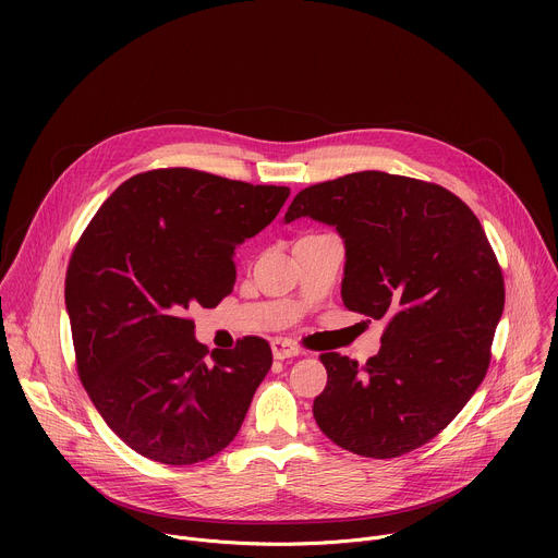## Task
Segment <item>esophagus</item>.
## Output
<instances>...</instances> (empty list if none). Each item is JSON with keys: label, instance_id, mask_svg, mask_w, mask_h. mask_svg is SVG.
Returning <instances> with one entry per match:
<instances>
[{"label": "esophagus", "instance_id": "1", "mask_svg": "<svg viewBox=\"0 0 558 558\" xmlns=\"http://www.w3.org/2000/svg\"><path fill=\"white\" fill-rule=\"evenodd\" d=\"M271 353H274L276 360H287V357L300 355L302 349L295 342L287 340V338H276V340H271Z\"/></svg>", "mask_w": 558, "mask_h": 558}]
</instances>
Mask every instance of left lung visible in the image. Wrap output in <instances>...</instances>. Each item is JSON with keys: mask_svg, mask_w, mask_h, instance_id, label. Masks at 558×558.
<instances>
[{"mask_svg": "<svg viewBox=\"0 0 558 558\" xmlns=\"http://www.w3.org/2000/svg\"><path fill=\"white\" fill-rule=\"evenodd\" d=\"M300 216L344 238L347 308L386 323L364 366L320 355L329 377L313 417L355 454H407L439 435L488 373L506 289L486 231L446 187L375 170L302 190L284 222Z\"/></svg>", "mask_w": 558, "mask_h": 558, "instance_id": "8db88e82", "label": "left lung"}]
</instances>
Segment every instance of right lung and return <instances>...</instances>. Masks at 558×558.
<instances>
[{
	"instance_id": "obj_1",
	"label": "right lung",
	"mask_w": 558,
	"mask_h": 558,
	"mask_svg": "<svg viewBox=\"0 0 558 558\" xmlns=\"http://www.w3.org/2000/svg\"><path fill=\"white\" fill-rule=\"evenodd\" d=\"M287 198L289 187L149 170L121 183L78 238L65 274L78 379L138 454L190 465L241 430L274 362L269 342L247 336L209 355L187 308L231 293L233 250Z\"/></svg>"
}]
</instances>
